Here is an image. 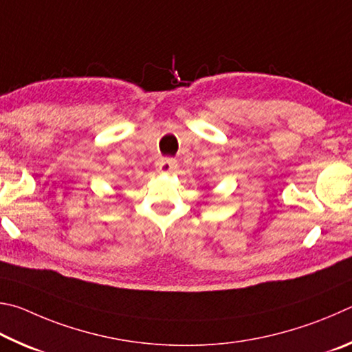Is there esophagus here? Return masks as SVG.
<instances>
[{
  "mask_svg": "<svg viewBox=\"0 0 352 352\" xmlns=\"http://www.w3.org/2000/svg\"><path fill=\"white\" fill-rule=\"evenodd\" d=\"M156 166L160 173H171L173 170H176L177 162L173 157H160L156 162Z\"/></svg>",
  "mask_w": 352,
  "mask_h": 352,
  "instance_id": "1",
  "label": "esophagus"
}]
</instances>
